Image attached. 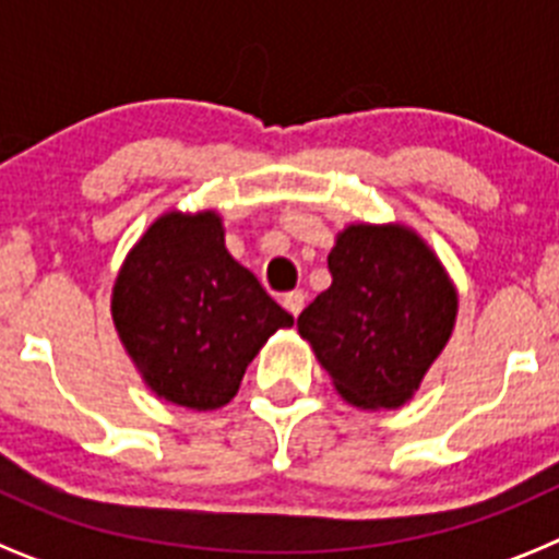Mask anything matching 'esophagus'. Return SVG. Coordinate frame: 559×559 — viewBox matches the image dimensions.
Returning a JSON list of instances; mask_svg holds the SVG:
<instances>
[{
	"label": "esophagus",
	"instance_id": "esophagus-1",
	"mask_svg": "<svg viewBox=\"0 0 559 559\" xmlns=\"http://www.w3.org/2000/svg\"><path fill=\"white\" fill-rule=\"evenodd\" d=\"M283 308L288 310L290 316H299L305 308V290H290V294L283 296Z\"/></svg>",
	"mask_w": 559,
	"mask_h": 559
}]
</instances>
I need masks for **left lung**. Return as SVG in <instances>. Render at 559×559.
<instances>
[{
	"mask_svg": "<svg viewBox=\"0 0 559 559\" xmlns=\"http://www.w3.org/2000/svg\"><path fill=\"white\" fill-rule=\"evenodd\" d=\"M333 285L299 313L333 386L358 408H397L419 389L456 322V288L412 229L347 226L328 254Z\"/></svg>",
	"mask_w": 559,
	"mask_h": 559,
	"instance_id": "left-lung-1",
	"label": "left lung"
}]
</instances>
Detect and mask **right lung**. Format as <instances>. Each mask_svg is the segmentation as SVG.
<instances>
[{
    "label": "right lung",
    "mask_w": 559,
    "mask_h": 559,
    "mask_svg": "<svg viewBox=\"0 0 559 559\" xmlns=\"http://www.w3.org/2000/svg\"><path fill=\"white\" fill-rule=\"evenodd\" d=\"M120 341L142 380L176 406H226L283 310L224 246L215 212H167L126 257L111 294Z\"/></svg>",
    "instance_id": "1"
}]
</instances>
